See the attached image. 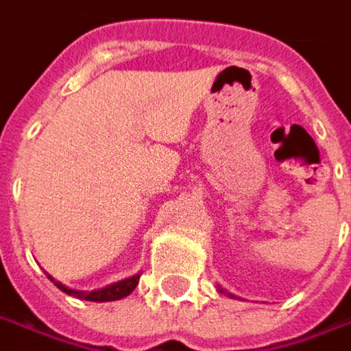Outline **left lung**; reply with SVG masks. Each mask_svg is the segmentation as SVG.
I'll list each match as a JSON object with an SVG mask.
<instances>
[{"label":"left lung","instance_id":"left-lung-1","mask_svg":"<svg viewBox=\"0 0 351 351\" xmlns=\"http://www.w3.org/2000/svg\"><path fill=\"white\" fill-rule=\"evenodd\" d=\"M218 291H220V293H224V295H228V298H232V300H236V295H234V293H230V291H226L222 286H218Z\"/></svg>","mask_w":351,"mask_h":351}]
</instances>
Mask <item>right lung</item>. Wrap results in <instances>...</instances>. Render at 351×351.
Segmentation results:
<instances>
[{
	"label": "right lung",
	"instance_id": "add662e5",
	"mask_svg": "<svg viewBox=\"0 0 351 351\" xmlns=\"http://www.w3.org/2000/svg\"><path fill=\"white\" fill-rule=\"evenodd\" d=\"M48 278L51 280V282H53L61 291H65L67 295L79 298V300H86V302L104 303V302H115V300H123V298H127L131 291L137 288L138 278H141V272L133 274V276H129V278L119 280V282H114V284H110V286H104V288H98V290H93V291L73 290V288H67L65 284H61V282H58V280H53L49 274H48Z\"/></svg>",
	"mask_w": 351,
	"mask_h": 351
}]
</instances>
